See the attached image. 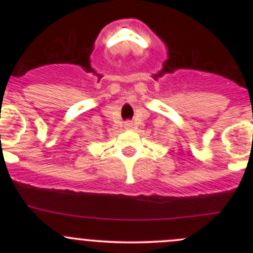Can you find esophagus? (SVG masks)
Instances as JSON below:
<instances>
[{
  "label": "esophagus",
  "mask_w": 253,
  "mask_h": 253,
  "mask_svg": "<svg viewBox=\"0 0 253 253\" xmlns=\"http://www.w3.org/2000/svg\"><path fill=\"white\" fill-rule=\"evenodd\" d=\"M125 128H126V129H132V128H133V122H132V121H126V122H125Z\"/></svg>",
  "instance_id": "34e87169"
}]
</instances>
